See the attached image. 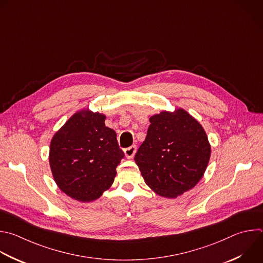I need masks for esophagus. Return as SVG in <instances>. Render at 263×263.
Listing matches in <instances>:
<instances>
[{
  "instance_id": "obj_1",
  "label": "esophagus",
  "mask_w": 263,
  "mask_h": 263,
  "mask_svg": "<svg viewBox=\"0 0 263 263\" xmlns=\"http://www.w3.org/2000/svg\"><path fill=\"white\" fill-rule=\"evenodd\" d=\"M135 153H136V146H135V145H131V146H129V147H127V148L124 149V154H125V157H126L127 159L133 158L134 155H135Z\"/></svg>"
}]
</instances>
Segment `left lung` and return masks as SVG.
<instances>
[{
  "label": "left lung",
  "instance_id": "8db88e82",
  "mask_svg": "<svg viewBox=\"0 0 263 263\" xmlns=\"http://www.w3.org/2000/svg\"><path fill=\"white\" fill-rule=\"evenodd\" d=\"M145 140L135 155L144 183L159 196L177 198L202 179L211 144L200 123L183 108L149 118Z\"/></svg>",
  "mask_w": 263,
  "mask_h": 263
}]
</instances>
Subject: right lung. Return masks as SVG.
Here are the masks:
<instances>
[{
    "instance_id": "1",
    "label": "right lung",
    "mask_w": 263,
    "mask_h": 263,
    "mask_svg": "<svg viewBox=\"0 0 263 263\" xmlns=\"http://www.w3.org/2000/svg\"><path fill=\"white\" fill-rule=\"evenodd\" d=\"M106 116L89 108L76 111L54 133L49 165L60 190L80 202L98 199L114 184L124 158Z\"/></svg>"
}]
</instances>
